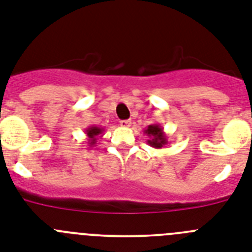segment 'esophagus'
<instances>
[{
	"mask_svg": "<svg viewBox=\"0 0 252 252\" xmlns=\"http://www.w3.org/2000/svg\"><path fill=\"white\" fill-rule=\"evenodd\" d=\"M120 124H121L122 127H130L131 125H132V121H131V120H124V121H121Z\"/></svg>",
	"mask_w": 252,
	"mask_h": 252,
	"instance_id": "34e87169",
	"label": "esophagus"
}]
</instances>
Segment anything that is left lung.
I'll return each mask as SVG.
<instances>
[{
  "label": "left lung",
  "mask_w": 252,
  "mask_h": 252,
  "mask_svg": "<svg viewBox=\"0 0 252 252\" xmlns=\"http://www.w3.org/2000/svg\"><path fill=\"white\" fill-rule=\"evenodd\" d=\"M144 134L149 137V140L147 141L150 147L156 148V149H162L164 145L168 144V139H167V135L163 131V127L159 124H153L149 125L145 130H144Z\"/></svg>",
  "instance_id": "obj_1"
}]
</instances>
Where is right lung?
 <instances>
[{
    "mask_svg": "<svg viewBox=\"0 0 252 252\" xmlns=\"http://www.w3.org/2000/svg\"><path fill=\"white\" fill-rule=\"evenodd\" d=\"M103 131H104V128L98 127V126H89V127L85 130V134H87L88 137V145H89L90 148H93L94 145H95L98 137L103 136Z\"/></svg>",
    "mask_w": 252,
    "mask_h": 252,
    "instance_id": "add662e5",
    "label": "right lung"
}]
</instances>
